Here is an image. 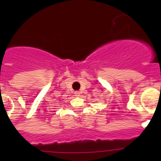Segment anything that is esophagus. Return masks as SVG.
<instances>
[{
	"instance_id": "obj_1",
	"label": "esophagus",
	"mask_w": 161,
	"mask_h": 161,
	"mask_svg": "<svg viewBox=\"0 0 161 161\" xmlns=\"http://www.w3.org/2000/svg\"><path fill=\"white\" fill-rule=\"evenodd\" d=\"M74 94H75V97H79V96H80V92H79V91H75V92H74Z\"/></svg>"
}]
</instances>
